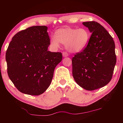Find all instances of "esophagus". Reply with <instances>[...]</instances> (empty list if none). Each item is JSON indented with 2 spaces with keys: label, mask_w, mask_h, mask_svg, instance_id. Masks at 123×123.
I'll list each match as a JSON object with an SVG mask.
<instances>
[{
  "label": "esophagus",
  "mask_w": 123,
  "mask_h": 123,
  "mask_svg": "<svg viewBox=\"0 0 123 123\" xmlns=\"http://www.w3.org/2000/svg\"><path fill=\"white\" fill-rule=\"evenodd\" d=\"M62 55H63V57H64L68 56V54L67 52H63V53H62Z\"/></svg>",
  "instance_id": "1"
}]
</instances>
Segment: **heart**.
Wrapping results in <instances>:
<instances>
[{
	"mask_svg": "<svg viewBox=\"0 0 123 123\" xmlns=\"http://www.w3.org/2000/svg\"><path fill=\"white\" fill-rule=\"evenodd\" d=\"M91 38L89 31L86 28H64L58 29L55 36L52 37L50 44L54 48L60 47V43L65 45V48L72 53L82 51L88 45Z\"/></svg>",
	"mask_w": 123,
	"mask_h": 123,
	"instance_id": "b5f03b06",
	"label": "heart"
}]
</instances>
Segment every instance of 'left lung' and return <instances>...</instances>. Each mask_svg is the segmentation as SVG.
I'll use <instances>...</instances> for the list:
<instances>
[{
  "instance_id": "obj_1",
  "label": "left lung",
  "mask_w": 123,
  "mask_h": 123,
  "mask_svg": "<svg viewBox=\"0 0 123 123\" xmlns=\"http://www.w3.org/2000/svg\"><path fill=\"white\" fill-rule=\"evenodd\" d=\"M92 33L88 45L72 59L75 82L86 90L105 86L111 81L116 63L115 44L112 36L98 23L83 22Z\"/></svg>"
}]
</instances>
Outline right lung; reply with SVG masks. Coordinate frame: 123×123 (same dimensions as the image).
<instances>
[{
	"label": "right lung",
	"instance_id": "obj_1",
	"mask_svg": "<svg viewBox=\"0 0 123 123\" xmlns=\"http://www.w3.org/2000/svg\"><path fill=\"white\" fill-rule=\"evenodd\" d=\"M46 26H34L14 35L6 53L9 78L20 92L38 95L49 87L61 53L48 50L50 38Z\"/></svg>",
	"mask_w": 123,
	"mask_h": 123
}]
</instances>
